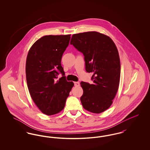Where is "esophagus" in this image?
I'll return each instance as SVG.
<instances>
[{
    "label": "esophagus",
    "mask_w": 150,
    "mask_h": 150,
    "mask_svg": "<svg viewBox=\"0 0 150 150\" xmlns=\"http://www.w3.org/2000/svg\"><path fill=\"white\" fill-rule=\"evenodd\" d=\"M80 85V84H79V82H77V81H75V82H74V86H78Z\"/></svg>",
    "instance_id": "34e87169"
}]
</instances>
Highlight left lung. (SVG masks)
Here are the masks:
<instances>
[{
  "label": "left lung",
  "instance_id": "8db88e82",
  "mask_svg": "<svg viewBox=\"0 0 150 150\" xmlns=\"http://www.w3.org/2000/svg\"><path fill=\"white\" fill-rule=\"evenodd\" d=\"M70 44L83 54L86 71L93 73V84L80 83L83 107L92 113H101L112 105L119 86L120 61L117 49L109 36L96 31L74 34Z\"/></svg>",
  "mask_w": 150,
  "mask_h": 150
}]
</instances>
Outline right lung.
I'll use <instances>...</instances> for the list:
<instances>
[{"instance_id": "1", "label": "right lung", "mask_w": 150, "mask_h": 150, "mask_svg": "<svg viewBox=\"0 0 150 150\" xmlns=\"http://www.w3.org/2000/svg\"><path fill=\"white\" fill-rule=\"evenodd\" d=\"M70 36H44L31 46L27 56L26 75L29 93L37 107L47 115L56 114L64 109L74 85L66 80L61 64ZM59 73L63 77L56 81Z\"/></svg>"}]
</instances>
